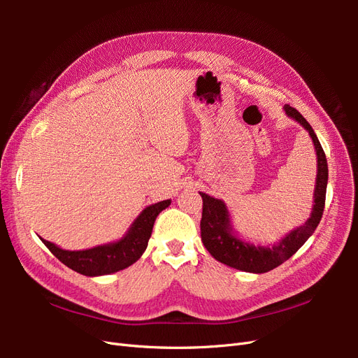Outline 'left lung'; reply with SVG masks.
<instances>
[{"label": "left lung", "mask_w": 358, "mask_h": 358, "mask_svg": "<svg viewBox=\"0 0 358 358\" xmlns=\"http://www.w3.org/2000/svg\"><path fill=\"white\" fill-rule=\"evenodd\" d=\"M285 112L288 116L296 119L297 122L305 127V129H308L313 140V146H315L318 158L317 187L315 194H313L315 204H313L310 218L305 224L299 227V229L292 230L282 241L272 248L255 246L237 239L233 234L230 227V215L224 201L213 199L204 192H200V196L203 199V213L200 221L203 245L215 259H218V262L230 267L243 270V272L266 273L268 270H273L275 267L287 262L289 257L294 255L303 246V243L312 236V233L315 231L321 221L324 204H326V191L329 179L326 154H324L317 134L313 133L312 127L309 125L306 119L300 115V112H297L294 107H289L288 104L285 106Z\"/></svg>", "instance_id": "obj_1"}]
</instances>
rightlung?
Returning <instances> with one entry per match:
<instances>
[{"instance_id": "1", "label": "right lung", "mask_w": 358, "mask_h": 358, "mask_svg": "<svg viewBox=\"0 0 358 358\" xmlns=\"http://www.w3.org/2000/svg\"><path fill=\"white\" fill-rule=\"evenodd\" d=\"M170 200H164L149 206L134 221L128 234L116 243L95 246L85 251H64L53 243L43 241L49 251L61 263L70 267L74 272L85 276H100L119 272L136 263L142 257L148 246L149 237L152 234L154 222L161 210L169 208Z\"/></svg>"}]
</instances>
